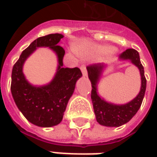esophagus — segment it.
<instances>
[{
  "instance_id": "1",
  "label": "esophagus",
  "mask_w": 157,
  "mask_h": 157,
  "mask_svg": "<svg viewBox=\"0 0 157 157\" xmlns=\"http://www.w3.org/2000/svg\"><path fill=\"white\" fill-rule=\"evenodd\" d=\"M80 70H81L83 76H87V71H86V65H81L80 66Z\"/></svg>"
}]
</instances>
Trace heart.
Here are the masks:
<instances>
[{"mask_svg":"<svg viewBox=\"0 0 157 157\" xmlns=\"http://www.w3.org/2000/svg\"><path fill=\"white\" fill-rule=\"evenodd\" d=\"M112 48L108 45H102V44H97L94 43H89V42H85L80 44H78L74 47L75 52L82 57L88 58L101 54L105 52H110Z\"/></svg>","mask_w":157,"mask_h":157,"instance_id":"obj_1","label":"heart"}]
</instances>
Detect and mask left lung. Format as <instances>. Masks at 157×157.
<instances>
[{
    "label": "left lung",
    "mask_w": 157,
    "mask_h": 157,
    "mask_svg": "<svg viewBox=\"0 0 157 157\" xmlns=\"http://www.w3.org/2000/svg\"><path fill=\"white\" fill-rule=\"evenodd\" d=\"M119 59L120 61L128 60L133 64H135L140 71L142 80L141 89L137 96L134 100L122 105L107 102L98 93V84L100 82L103 71L106 68L105 64L101 63H94L86 67L88 78L92 83L93 87L91 99L94 105L96 120L100 125L105 127H120L128 122L136 115L137 111L141 107L146 91L147 80L144 76V69L141 63L138 52L134 49H128L120 55Z\"/></svg>",
    "instance_id": "left-lung-1"
}]
</instances>
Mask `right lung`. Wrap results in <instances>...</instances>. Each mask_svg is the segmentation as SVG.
Listing matches in <instances>:
<instances>
[{
	"label": "right lung",
	"instance_id": "1",
	"mask_svg": "<svg viewBox=\"0 0 157 157\" xmlns=\"http://www.w3.org/2000/svg\"><path fill=\"white\" fill-rule=\"evenodd\" d=\"M63 37L62 34H50L33 41L21 52L15 63L11 75V94L15 105L30 123L43 128H51L63 120V113L70 98L73 94L76 82L82 76L78 67H63L64 50L57 45ZM40 47H49L56 53L58 69L49 84L33 86L23 74L22 67L26 59Z\"/></svg>",
	"mask_w": 157,
	"mask_h": 157
}]
</instances>
